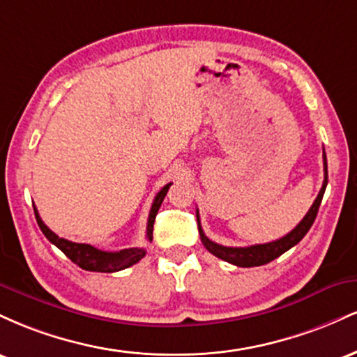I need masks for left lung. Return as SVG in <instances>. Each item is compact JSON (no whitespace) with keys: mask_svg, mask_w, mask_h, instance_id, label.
Wrapping results in <instances>:
<instances>
[{"mask_svg":"<svg viewBox=\"0 0 357 357\" xmlns=\"http://www.w3.org/2000/svg\"><path fill=\"white\" fill-rule=\"evenodd\" d=\"M326 186H327V159H326V153H324L322 188L321 191H319L314 204L310 206V210L307 211V215L304 216V220H302L292 231L287 233L285 236H282V238L270 241V243L252 245V247H223V245H218L215 243V241H211L203 233L202 225H199L198 210H196V220H198V230H199V236H202L203 245L206 247L208 252L213 253V255L221 258V260L228 261V264L236 265V267H260V265L268 264V261L275 260V258L280 257L282 253H285L287 250L292 248L294 245H297L298 241L307 235V231H309L310 227H312L315 216H317V211H319V206H321Z\"/></svg>","mask_w":357,"mask_h":357,"instance_id":"left-lung-1","label":"left lung"}]
</instances>
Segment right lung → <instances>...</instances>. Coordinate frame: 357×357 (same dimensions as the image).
I'll return each instance as SVG.
<instances>
[{
	"mask_svg": "<svg viewBox=\"0 0 357 357\" xmlns=\"http://www.w3.org/2000/svg\"><path fill=\"white\" fill-rule=\"evenodd\" d=\"M171 184L173 183L166 184V186L155 195L153 206H151L149 220H147V240L149 241L153 240V227H154L155 215H158L162 199H165L166 192L169 190ZM33 210H35L36 223H38L40 230L43 231V235L47 236L55 247H59L65 255L70 258L73 264L79 265L80 268L89 270V272H104V273L119 272V270H124L127 267H130V265L137 264V261L146 255L144 248H126V250H121V252H104V250L92 247V245L73 243L70 240L60 238L59 235H55V233H53L50 228L43 223L35 206Z\"/></svg>",
	"mask_w": 357,
	"mask_h": 357,
	"instance_id": "1",
	"label": "right lung"
}]
</instances>
